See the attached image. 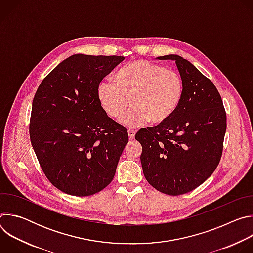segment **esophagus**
Masks as SVG:
<instances>
[{
	"label": "esophagus",
	"instance_id": "obj_1",
	"mask_svg": "<svg viewBox=\"0 0 253 253\" xmlns=\"http://www.w3.org/2000/svg\"><path fill=\"white\" fill-rule=\"evenodd\" d=\"M135 131H133V130H128V136H129V139L130 140H132V139H134L135 138Z\"/></svg>",
	"mask_w": 253,
	"mask_h": 253
}]
</instances>
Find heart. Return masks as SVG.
Listing matches in <instances>:
<instances>
[{"instance_id":"b5f03b06","label":"heart","mask_w":253,"mask_h":253,"mask_svg":"<svg viewBox=\"0 0 253 253\" xmlns=\"http://www.w3.org/2000/svg\"><path fill=\"white\" fill-rule=\"evenodd\" d=\"M183 95V82L176 72L146 60L121 68L114 81L106 79L97 87V98L105 114L119 118L130 103L132 108L120 119L122 125L137 128L148 121L166 122L175 113Z\"/></svg>"}]
</instances>
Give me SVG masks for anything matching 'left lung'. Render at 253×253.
Returning <instances> with one entry per match:
<instances>
[{
	"instance_id": "1",
	"label": "left lung",
	"mask_w": 253,
	"mask_h": 253,
	"mask_svg": "<svg viewBox=\"0 0 253 253\" xmlns=\"http://www.w3.org/2000/svg\"><path fill=\"white\" fill-rule=\"evenodd\" d=\"M174 60L183 82V95L166 122L140 129L143 173L151 186L168 195H181L201 185L217 168L226 132V112L215 85L189 61Z\"/></svg>"
}]
</instances>
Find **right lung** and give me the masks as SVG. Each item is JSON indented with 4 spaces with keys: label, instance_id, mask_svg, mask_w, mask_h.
I'll list each match as a JSON object with an SVG mask.
<instances>
[{
    "label": "right lung",
    "instance_id": "1",
    "mask_svg": "<svg viewBox=\"0 0 253 253\" xmlns=\"http://www.w3.org/2000/svg\"><path fill=\"white\" fill-rule=\"evenodd\" d=\"M123 60L73 55L50 72L35 94L32 146L49 181L64 193L90 196L114 178L129 137L103 111L97 87Z\"/></svg>",
    "mask_w": 253,
    "mask_h": 253
}]
</instances>
